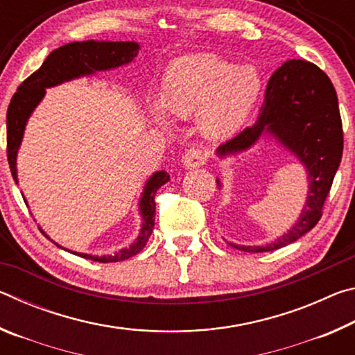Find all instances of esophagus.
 Wrapping results in <instances>:
<instances>
[{
    "mask_svg": "<svg viewBox=\"0 0 355 355\" xmlns=\"http://www.w3.org/2000/svg\"><path fill=\"white\" fill-rule=\"evenodd\" d=\"M207 159H208L207 152H203L200 148H192L184 155L183 166L184 169H197V167H202L205 164Z\"/></svg>",
    "mask_w": 355,
    "mask_h": 355,
    "instance_id": "esophagus-1",
    "label": "esophagus"
}]
</instances>
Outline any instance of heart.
Instances as JSON below:
<instances>
[{"mask_svg":"<svg viewBox=\"0 0 355 355\" xmlns=\"http://www.w3.org/2000/svg\"><path fill=\"white\" fill-rule=\"evenodd\" d=\"M261 87L260 73L250 64L235 65L211 53H197L172 61L166 70L161 100H150V116L171 127L167 112L188 120L209 141H224L244 123Z\"/></svg>","mask_w":355,"mask_h":355,"instance_id":"b5f03b06","label":"heart"}]
</instances>
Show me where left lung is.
<instances>
[{
    "mask_svg": "<svg viewBox=\"0 0 355 355\" xmlns=\"http://www.w3.org/2000/svg\"><path fill=\"white\" fill-rule=\"evenodd\" d=\"M275 142L307 172V199L296 224L271 243L228 244L244 252H269L297 241L321 219L324 200L343 155L338 98L329 76L315 64L288 61L269 80L257 122L235 139L218 147L220 159L249 152L257 142ZM219 189L220 178H216Z\"/></svg>",
    "mask_w": 355,
    "mask_h": 355,
    "instance_id": "left-lung-1",
    "label": "left lung"
}]
</instances>
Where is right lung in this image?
I'll return each mask as SVG.
<instances>
[{
	"label": "right lung",
	"instance_id": "right-lung-1",
	"mask_svg": "<svg viewBox=\"0 0 355 355\" xmlns=\"http://www.w3.org/2000/svg\"><path fill=\"white\" fill-rule=\"evenodd\" d=\"M141 50V45L137 42H111V40H84V42H71L64 46L56 48L51 51L48 58L42 64L39 70H35L31 76H28L23 81L14 97L10 100L8 107V159L9 167L14 177L15 183L19 184V171H17V156L21 146L23 136L28 125V120L31 117L35 107L44 100L46 89L59 86V84L67 83L71 80L84 76H94L98 71H110L114 69L123 67L135 61L137 53ZM171 180V175L166 171H156L147 178L144 184L139 202H137V211L141 216V228L139 233L133 243L128 248L116 250L110 255H92L83 254L62 248L61 244L46 235L58 248L70 252V254L87 258L98 263H114L122 261L133 257L146 248L150 235H152L155 227V194L161 186ZM23 196V192H21ZM25 199V197H23ZM26 202V199H25Z\"/></svg>",
	"mask_w": 355,
	"mask_h": 355
}]
</instances>
